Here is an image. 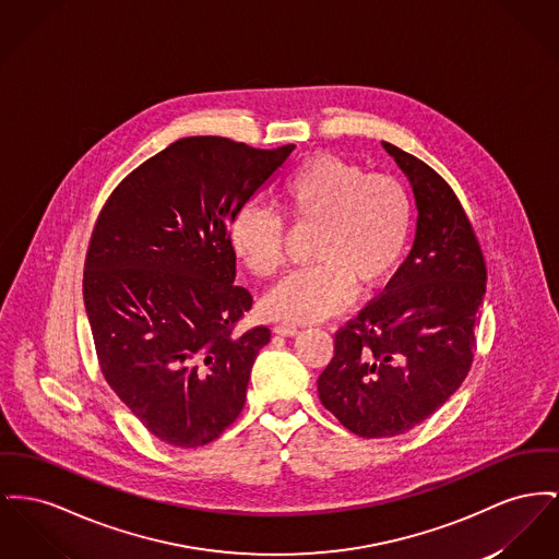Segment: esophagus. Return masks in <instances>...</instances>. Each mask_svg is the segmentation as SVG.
Returning <instances> with one entry per match:
<instances>
[{
	"mask_svg": "<svg viewBox=\"0 0 559 559\" xmlns=\"http://www.w3.org/2000/svg\"><path fill=\"white\" fill-rule=\"evenodd\" d=\"M274 331L278 333V335H297L299 333V328L296 325H287V323H278Z\"/></svg>",
	"mask_w": 559,
	"mask_h": 559,
	"instance_id": "esophagus-1",
	"label": "esophagus"
}]
</instances>
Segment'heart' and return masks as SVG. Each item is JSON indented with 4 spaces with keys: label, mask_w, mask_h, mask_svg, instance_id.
<instances>
[{
    "label": "heart",
    "mask_w": 559,
    "mask_h": 559,
    "mask_svg": "<svg viewBox=\"0 0 559 559\" xmlns=\"http://www.w3.org/2000/svg\"><path fill=\"white\" fill-rule=\"evenodd\" d=\"M278 202L297 226H314L310 260L263 299L265 314L310 323L344 310L359 285L380 289L401 265L412 226L414 202L407 188L386 173L317 154L296 166L278 188ZM230 247L255 276L272 278L285 255L281 219L260 204H245L230 222Z\"/></svg>",
    "instance_id": "1"
}]
</instances>
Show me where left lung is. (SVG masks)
I'll use <instances>...</instances> for the list:
<instances>
[{"label":"left lung","instance_id":"1","mask_svg":"<svg viewBox=\"0 0 559 559\" xmlns=\"http://www.w3.org/2000/svg\"><path fill=\"white\" fill-rule=\"evenodd\" d=\"M418 202L414 249L384 294L335 331L319 399L365 439L403 435L456 393L475 357L486 258L452 186L427 163L382 143Z\"/></svg>","mask_w":559,"mask_h":559}]
</instances>
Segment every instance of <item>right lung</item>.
Masks as SVG:
<instances>
[{"mask_svg": "<svg viewBox=\"0 0 559 559\" xmlns=\"http://www.w3.org/2000/svg\"><path fill=\"white\" fill-rule=\"evenodd\" d=\"M294 147L186 136L131 170L100 209L82 281L100 373L168 445H206L245 407L270 329L236 331L253 297L234 285L228 231Z\"/></svg>", "mask_w": 559, "mask_h": 559, "instance_id": "right-lung-1", "label": "right lung"}]
</instances>
